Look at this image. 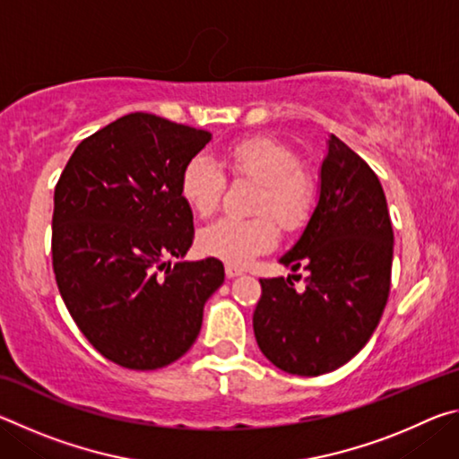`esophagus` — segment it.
<instances>
[{
	"instance_id": "1",
	"label": "esophagus",
	"mask_w": 459,
	"mask_h": 459,
	"mask_svg": "<svg viewBox=\"0 0 459 459\" xmlns=\"http://www.w3.org/2000/svg\"><path fill=\"white\" fill-rule=\"evenodd\" d=\"M224 273H227L229 279H235L238 275H243V269H238L235 265H227V269H224Z\"/></svg>"
}]
</instances>
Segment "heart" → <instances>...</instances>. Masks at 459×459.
I'll use <instances>...</instances> for the list:
<instances>
[{
	"label": "heart",
	"instance_id": "1",
	"mask_svg": "<svg viewBox=\"0 0 459 459\" xmlns=\"http://www.w3.org/2000/svg\"><path fill=\"white\" fill-rule=\"evenodd\" d=\"M224 161L235 176L261 184L255 212H269L285 229H295L312 211L314 188L299 169V158L290 147L269 137H248L224 152ZM224 190L221 166L206 153L188 160L180 176V192L194 212L208 216L216 211ZM200 248L229 265L245 263L277 243V227L269 216L235 219L224 216L200 232Z\"/></svg>",
	"mask_w": 459,
	"mask_h": 459
}]
</instances>
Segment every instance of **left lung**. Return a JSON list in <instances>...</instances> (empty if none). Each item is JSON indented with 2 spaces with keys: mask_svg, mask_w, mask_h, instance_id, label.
<instances>
[{
  "mask_svg": "<svg viewBox=\"0 0 459 459\" xmlns=\"http://www.w3.org/2000/svg\"><path fill=\"white\" fill-rule=\"evenodd\" d=\"M317 200L298 240L279 257L307 271L261 279L253 314L261 352L277 368L320 377L344 367L377 330L391 287L393 227L377 174L336 135L325 139Z\"/></svg>",
  "mask_w": 459,
  "mask_h": 459,
  "instance_id": "left-lung-1",
  "label": "left lung"
}]
</instances>
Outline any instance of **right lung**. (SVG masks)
<instances>
[{
  "instance_id": "obj_1",
  "label": "right lung",
  "mask_w": 459,
  "mask_h": 459,
  "mask_svg": "<svg viewBox=\"0 0 459 459\" xmlns=\"http://www.w3.org/2000/svg\"><path fill=\"white\" fill-rule=\"evenodd\" d=\"M211 139V131L129 113L79 143L54 190L58 291L91 344L126 368L182 359L224 283L219 259H184L194 216L180 176Z\"/></svg>"
}]
</instances>
